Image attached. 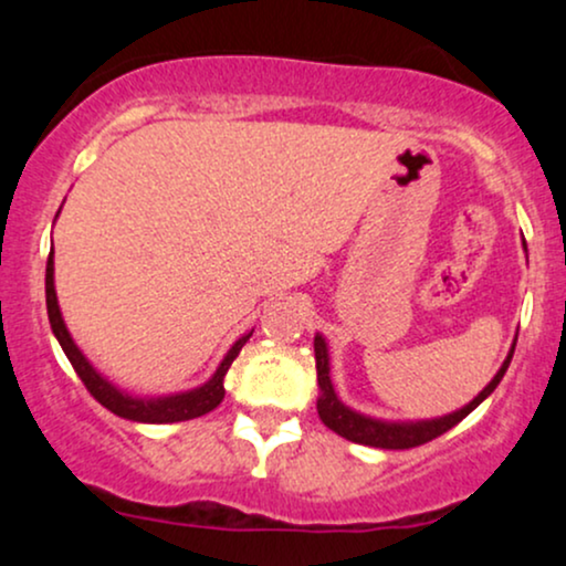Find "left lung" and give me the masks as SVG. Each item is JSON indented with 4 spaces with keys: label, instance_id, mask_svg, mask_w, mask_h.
Segmentation results:
<instances>
[{
    "label": "left lung",
    "instance_id": "8db88e82",
    "mask_svg": "<svg viewBox=\"0 0 566 566\" xmlns=\"http://www.w3.org/2000/svg\"><path fill=\"white\" fill-rule=\"evenodd\" d=\"M513 348H516V340L505 356L503 367L497 369V375L484 386V391L476 396V399L469 401L463 409H454V412L444 415V418H433V420H407V423H394V420H378L369 418V415L356 412L343 405L337 399L333 380H329V354H327V343H324L322 335L314 337V354H316V380H319V399H316V409H319L322 423L335 431L337 437L356 441V444L365 447H380V450H409V447H420L426 441L441 437L450 428H454L465 415H471L482 401L497 388V382L503 380L505 369L511 365Z\"/></svg>",
    "mask_w": 566,
    "mask_h": 566
}]
</instances>
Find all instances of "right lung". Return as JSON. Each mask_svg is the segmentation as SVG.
<instances>
[{
	"instance_id": "1",
	"label": "right lung",
	"mask_w": 566,
	"mask_h": 566,
	"mask_svg": "<svg viewBox=\"0 0 566 566\" xmlns=\"http://www.w3.org/2000/svg\"><path fill=\"white\" fill-rule=\"evenodd\" d=\"M53 274H55V263H53V252H50L48 271H44V295H48L50 327H53V333L57 337V343H61L63 354L69 356L71 367L76 369V375H80L84 388H87V391L93 394L103 407L112 409V412L119 415V418L135 420V423H180V420H191V418H199V415L212 412V409L223 401L226 373H229L231 361L237 359L239 350H242L247 340H250L252 333L242 335L237 343H233V346L229 348V354L223 356V361H220V367L216 369V375H212L205 386L191 388V391L170 394V396H154V399H148V396H129L127 391H122V388H116L112 380L103 378V375L97 373L93 365H90L87 356L76 348L74 337L69 335L66 322H63V316H61V305H57Z\"/></svg>"
}]
</instances>
